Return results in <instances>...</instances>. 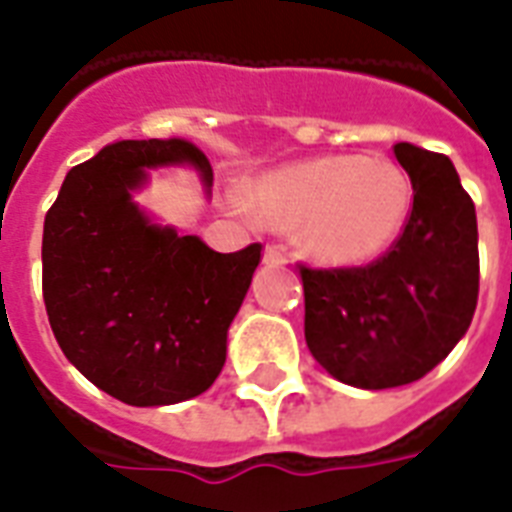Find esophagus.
Returning a JSON list of instances; mask_svg holds the SVG:
<instances>
[{
  "instance_id": "34e87169",
  "label": "esophagus",
  "mask_w": 512,
  "mask_h": 512,
  "mask_svg": "<svg viewBox=\"0 0 512 512\" xmlns=\"http://www.w3.org/2000/svg\"><path fill=\"white\" fill-rule=\"evenodd\" d=\"M263 263L265 265H287V255H284V249L276 247V244H268L263 252Z\"/></svg>"
}]
</instances>
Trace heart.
Wrapping results in <instances>:
<instances>
[{
    "mask_svg": "<svg viewBox=\"0 0 512 512\" xmlns=\"http://www.w3.org/2000/svg\"><path fill=\"white\" fill-rule=\"evenodd\" d=\"M249 204L233 207L271 231H295L297 247L327 268L377 260L401 236L412 212V183L390 159L332 154L284 164L252 180Z\"/></svg>",
    "mask_w": 512,
    "mask_h": 512,
    "instance_id": "heart-1",
    "label": "heart"
}]
</instances>
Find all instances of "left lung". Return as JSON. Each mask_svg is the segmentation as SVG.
Instances as JSON below:
<instances>
[{
    "label": "left lung",
    "mask_w": 512,
    "mask_h": 512,
    "mask_svg": "<svg viewBox=\"0 0 512 512\" xmlns=\"http://www.w3.org/2000/svg\"><path fill=\"white\" fill-rule=\"evenodd\" d=\"M393 154L414 188L393 247L364 268L300 265L313 358L364 390L425 377L468 332L478 303L476 207L454 164L412 143Z\"/></svg>",
    "instance_id": "1"
}]
</instances>
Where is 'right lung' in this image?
<instances>
[{
  "mask_svg": "<svg viewBox=\"0 0 512 512\" xmlns=\"http://www.w3.org/2000/svg\"><path fill=\"white\" fill-rule=\"evenodd\" d=\"M170 164L212 185L209 159L188 140H122L76 164L44 217L52 335L92 385L130 406L180 404L217 380L263 249L223 255L156 225L132 191Z\"/></svg>",
  "mask_w": 512,
  "mask_h": 512,
  "instance_id": "add662e5",
  "label": "right lung"
}]
</instances>
